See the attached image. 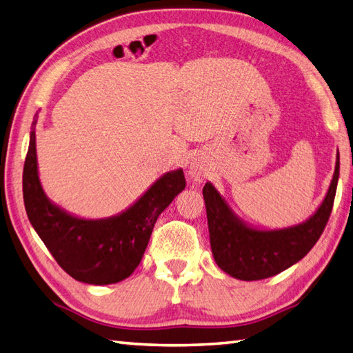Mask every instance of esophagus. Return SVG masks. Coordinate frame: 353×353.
I'll return each mask as SVG.
<instances>
[{"instance_id":"obj_1","label":"esophagus","mask_w":353,"mask_h":353,"mask_svg":"<svg viewBox=\"0 0 353 353\" xmlns=\"http://www.w3.org/2000/svg\"><path fill=\"white\" fill-rule=\"evenodd\" d=\"M188 176H190V179H192L194 182H200L201 179L205 177V170L201 168L199 163H191L188 168Z\"/></svg>"}]
</instances>
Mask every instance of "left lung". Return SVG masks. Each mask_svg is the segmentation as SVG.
Returning <instances> with one entry per match:
<instances>
[{"mask_svg": "<svg viewBox=\"0 0 353 353\" xmlns=\"http://www.w3.org/2000/svg\"><path fill=\"white\" fill-rule=\"evenodd\" d=\"M340 154L326 197L308 220L283 229H258L234 212L215 186L203 188L209 239L214 259L223 272L239 281L267 279L294 265L308 253L323 234L336 192Z\"/></svg>", "mask_w": 353, "mask_h": 353, "instance_id": "left-lung-1", "label": "left lung"}]
</instances>
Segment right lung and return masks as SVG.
Returning <instances> with one entry per match:
<instances>
[{
  "instance_id": "1",
  "label": "right lung",
  "mask_w": 353,
  "mask_h": 353,
  "mask_svg": "<svg viewBox=\"0 0 353 353\" xmlns=\"http://www.w3.org/2000/svg\"><path fill=\"white\" fill-rule=\"evenodd\" d=\"M36 123L22 174L28 220L66 273L79 282L109 285L129 277L144 256L154 223L179 192L185 190L183 170L162 174L123 212L108 219H81L47 197L37 171Z\"/></svg>"
}]
</instances>
